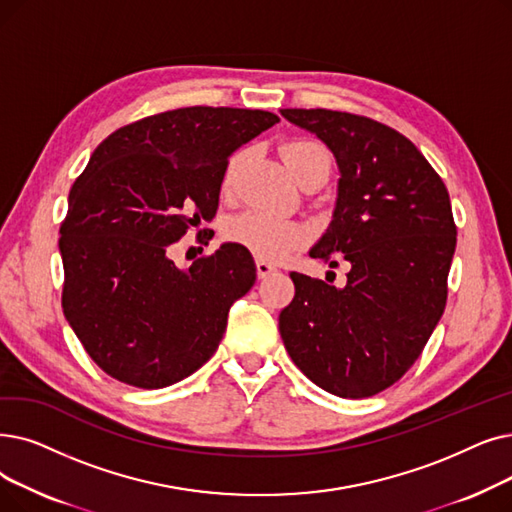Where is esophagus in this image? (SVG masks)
<instances>
[{"label": "esophagus", "instance_id": "obj_1", "mask_svg": "<svg viewBox=\"0 0 512 512\" xmlns=\"http://www.w3.org/2000/svg\"><path fill=\"white\" fill-rule=\"evenodd\" d=\"M274 272H276V268H274L272 263L263 261V259L257 261V276H259V278H268V276H272Z\"/></svg>", "mask_w": 512, "mask_h": 512}]
</instances>
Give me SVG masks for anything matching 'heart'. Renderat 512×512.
<instances>
[{
    "label": "heart",
    "instance_id": "1",
    "mask_svg": "<svg viewBox=\"0 0 512 512\" xmlns=\"http://www.w3.org/2000/svg\"><path fill=\"white\" fill-rule=\"evenodd\" d=\"M280 157L293 177H297L309 165L328 163L326 148L314 140H305V138L288 140L286 144H282ZM240 161H242V154H236V157L230 159L226 177H224V186L232 184V177ZM226 238L230 242L240 244L244 249H249L255 257L263 261H278L291 251H295L297 247H301L307 238V230L301 224H297V221L278 219V217L251 211V213H242L230 221L226 228Z\"/></svg>",
    "mask_w": 512,
    "mask_h": 512
}]
</instances>
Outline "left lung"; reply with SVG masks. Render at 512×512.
I'll list each match as a JSON object with an SVG mask.
<instances>
[{
	"mask_svg": "<svg viewBox=\"0 0 512 512\" xmlns=\"http://www.w3.org/2000/svg\"><path fill=\"white\" fill-rule=\"evenodd\" d=\"M280 113L335 154V213L309 255L349 265L345 286L291 272L295 299L280 311V337L311 383L370 397L402 379L446 309L450 194L422 152L379 121L326 108Z\"/></svg>",
	"mask_w": 512,
	"mask_h": 512,
	"instance_id": "obj_1",
	"label": "left lung"
}]
</instances>
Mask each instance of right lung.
Segmentation results:
<instances>
[{"label": "right lung", "mask_w": 512, "mask_h": 512, "mask_svg": "<svg viewBox=\"0 0 512 512\" xmlns=\"http://www.w3.org/2000/svg\"><path fill=\"white\" fill-rule=\"evenodd\" d=\"M280 119L188 106L129 123L94 150L60 226L62 309L113 379L161 389L201 368L228 311L255 284L251 253L226 242L180 270L171 244L217 213L228 159Z\"/></svg>", "instance_id": "1"}]
</instances>
